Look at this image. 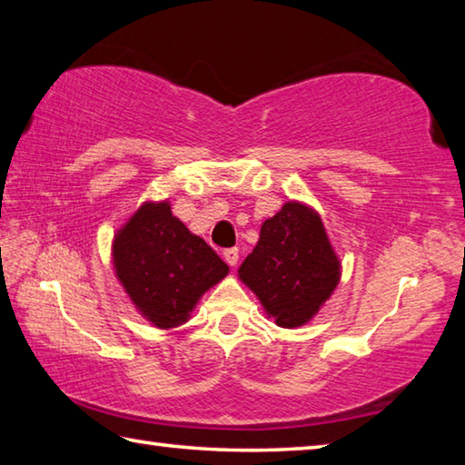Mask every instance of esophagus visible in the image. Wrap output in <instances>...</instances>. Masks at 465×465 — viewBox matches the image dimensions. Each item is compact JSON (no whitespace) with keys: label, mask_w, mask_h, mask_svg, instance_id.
Segmentation results:
<instances>
[{"label":"esophagus","mask_w":465,"mask_h":465,"mask_svg":"<svg viewBox=\"0 0 465 465\" xmlns=\"http://www.w3.org/2000/svg\"><path fill=\"white\" fill-rule=\"evenodd\" d=\"M223 260H225L227 264H230V266H235V264H238V260H240V252H238V248H230V250H225V252H223Z\"/></svg>","instance_id":"1"}]
</instances>
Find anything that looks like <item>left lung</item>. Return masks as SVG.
I'll list each match as a JSON object with an SVG mask.
<instances>
[{"label":"left lung","instance_id":"left-lung-1","mask_svg":"<svg viewBox=\"0 0 465 465\" xmlns=\"http://www.w3.org/2000/svg\"><path fill=\"white\" fill-rule=\"evenodd\" d=\"M240 281L278 327L309 323L340 284L341 264L315 209L289 201L260 227Z\"/></svg>","mask_w":465,"mask_h":465}]
</instances>
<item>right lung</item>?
I'll return each mask as SVG.
<instances>
[{
	"label": "right lung",
	"instance_id": "add662e5",
	"mask_svg": "<svg viewBox=\"0 0 465 465\" xmlns=\"http://www.w3.org/2000/svg\"><path fill=\"white\" fill-rule=\"evenodd\" d=\"M114 268L140 315L158 329L187 321L199 299L230 272L171 203L146 201L114 238Z\"/></svg>",
	"mask_w": 465,
	"mask_h": 465
}]
</instances>
